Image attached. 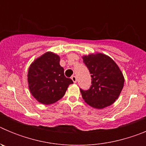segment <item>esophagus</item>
I'll list each match as a JSON object with an SVG mask.
<instances>
[{
  "label": "esophagus",
  "instance_id": "obj_1",
  "mask_svg": "<svg viewBox=\"0 0 146 146\" xmlns=\"http://www.w3.org/2000/svg\"><path fill=\"white\" fill-rule=\"evenodd\" d=\"M72 81L74 82V83H76V82H77V77H76V76H72Z\"/></svg>",
  "mask_w": 146,
  "mask_h": 146
}]
</instances>
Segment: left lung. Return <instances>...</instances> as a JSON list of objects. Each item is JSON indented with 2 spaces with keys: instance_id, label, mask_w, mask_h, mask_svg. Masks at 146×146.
Instances as JSON below:
<instances>
[{
  "instance_id": "8db88e82",
  "label": "left lung",
  "mask_w": 146,
  "mask_h": 146,
  "mask_svg": "<svg viewBox=\"0 0 146 146\" xmlns=\"http://www.w3.org/2000/svg\"><path fill=\"white\" fill-rule=\"evenodd\" d=\"M91 74V86L87 91L80 89L82 99L96 109H103L115 102L124 84V77L116 63L102 53L82 56Z\"/></svg>"
}]
</instances>
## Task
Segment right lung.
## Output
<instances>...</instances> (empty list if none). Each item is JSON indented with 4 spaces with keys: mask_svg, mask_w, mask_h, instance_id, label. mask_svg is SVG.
<instances>
[{
    "mask_svg": "<svg viewBox=\"0 0 146 146\" xmlns=\"http://www.w3.org/2000/svg\"><path fill=\"white\" fill-rule=\"evenodd\" d=\"M28 82L32 96L38 102L48 105L61 99L73 81L64 75L58 55L47 52L31 64Z\"/></svg>",
    "mask_w": 146,
    "mask_h": 146,
    "instance_id": "add662e5",
    "label": "right lung"
}]
</instances>
